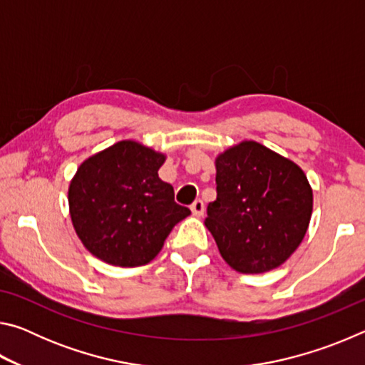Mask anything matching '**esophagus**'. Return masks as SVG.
Segmentation results:
<instances>
[{
	"label": "esophagus",
	"mask_w": 365,
	"mask_h": 365,
	"mask_svg": "<svg viewBox=\"0 0 365 365\" xmlns=\"http://www.w3.org/2000/svg\"><path fill=\"white\" fill-rule=\"evenodd\" d=\"M191 212L197 215V217L205 214V202H202V200H196L193 205H191Z\"/></svg>",
	"instance_id": "34e87169"
}]
</instances>
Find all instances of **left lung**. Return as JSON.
Returning <instances> with one entry per match:
<instances>
[{
  "mask_svg": "<svg viewBox=\"0 0 365 365\" xmlns=\"http://www.w3.org/2000/svg\"><path fill=\"white\" fill-rule=\"evenodd\" d=\"M217 197L206 227L222 257L242 274H262L293 255L307 232L312 190L298 165L256 141L215 159Z\"/></svg>",
  "mask_w": 365,
  "mask_h": 365,
  "instance_id": "8db88e82",
  "label": "left lung"
}]
</instances>
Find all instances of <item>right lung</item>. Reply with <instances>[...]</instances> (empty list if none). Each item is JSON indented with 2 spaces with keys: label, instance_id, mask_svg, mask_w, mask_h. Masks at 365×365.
<instances>
[{
  "label": "right lung",
  "instance_id": "1",
  "mask_svg": "<svg viewBox=\"0 0 365 365\" xmlns=\"http://www.w3.org/2000/svg\"><path fill=\"white\" fill-rule=\"evenodd\" d=\"M164 160L137 141H119L77 169L69 187L71 219L91 255L119 267L145 265L191 214L159 178Z\"/></svg>",
  "mask_w": 365,
  "mask_h": 365
}]
</instances>
